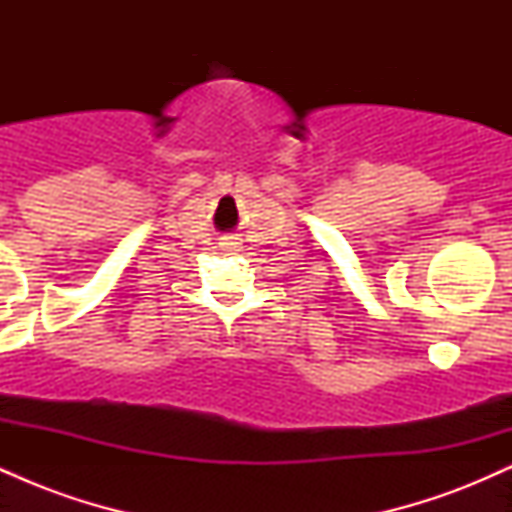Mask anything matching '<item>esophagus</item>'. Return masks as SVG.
Returning <instances> with one entry per match:
<instances>
[{"instance_id":"esophagus-1","label":"esophagus","mask_w":512,"mask_h":512,"mask_svg":"<svg viewBox=\"0 0 512 512\" xmlns=\"http://www.w3.org/2000/svg\"><path fill=\"white\" fill-rule=\"evenodd\" d=\"M221 248L226 250V252H238L240 250V243H238V240H223Z\"/></svg>"}]
</instances>
